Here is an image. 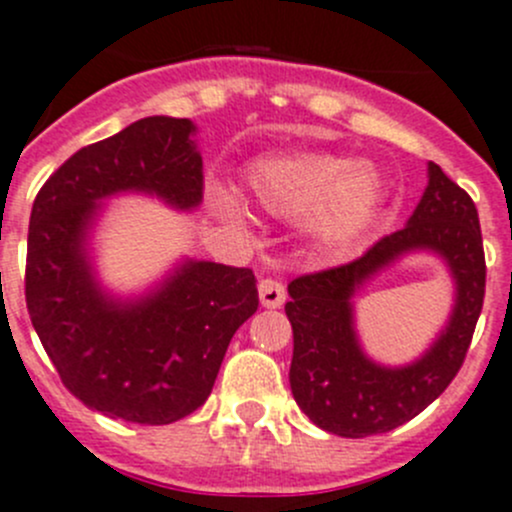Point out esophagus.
<instances>
[{
    "mask_svg": "<svg viewBox=\"0 0 512 512\" xmlns=\"http://www.w3.org/2000/svg\"><path fill=\"white\" fill-rule=\"evenodd\" d=\"M257 290H260V302H262V307H280L282 302H285V297H287V290H285V285H282L280 280H272V277H265V280H260V287H257Z\"/></svg>",
    "mask_w": 512,
    "mask_h": 512,
    "instance_id": "obj_1",
    "label": "esophagus"
}]
</instances>
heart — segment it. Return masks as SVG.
<instances>
[{"label": "heart", "instance_id": "obj_1", "mask_svg": "<svg viewBox=\"0 0 512 512\" xmlns=\"http://www.w3.org/2000/svg\"><path fill=\"white\" fill-rule=\"evenodd\" d=\"M250 197L267 215L295 220L315 240L347 245L370 230L388 200V182L372 162L330 152L270 155L245 170ZM215 205L240 215V200L225 187L212 190Z\"/></svg>", "mask_w": 512, "mask_h": 512}]
</instances>
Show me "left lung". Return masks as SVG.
<instances>
[{"label":"left lung","instance_id":"left-lung-1","mask_svg":"<svg viewBox=\"0 0 512 512\" xmlns=\"http://www.w3.org/2000/svg\"><path fill=\"white\" fill-rule=\"evenodd\" d=\"M428 187L403 230L385 235L347 265L295 277L285 305L292 325L290 388L302 413L340 438L388 433L445 393L465 360L485 297V252L475 202L435 162ZM443 256L456 280V305L439 340L405 368H385L361 352L351 297L403 254Z\"/></svg>","mask_w":512,"mask_h":512}]
</instances>
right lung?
Segmentation results:
<instances>
[{
  "mask_svg": "<svg viewBox=\"0 0 512 512\" xmlns=\"http://www.w3.org/2000/svg\"><path fill=\"white\" fill-rule=\"evenodd\" d=\"M190 119L145 117L74 152L32 205L24 295L64 388L107 418L170 425L212 393L237 327L255 315L250 267L185 260L137 300L99 287L87 237L99 202L145 192L177 210L202 202Z\"/></svg>",
  "mask_w": 512,
  "mask_h": 512,
  "instance_id": "add662e5",
  "label": "right lung"
}]
</instances>
